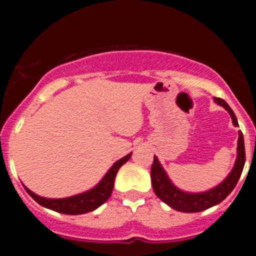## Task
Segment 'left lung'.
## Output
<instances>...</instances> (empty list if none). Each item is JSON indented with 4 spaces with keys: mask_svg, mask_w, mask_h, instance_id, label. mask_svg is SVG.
I'll use <instances>...</instances> for the list:
<instances>
[{
    "mask_svg": "<svg viewBox=\"0 0 256 256\" xmlns=\"http://www.w3.org/2000/svg\"><path fill=\"white\" fill-rule=\"evenodd\" d=\"M214 101L218 105L223 106L230 112L234 126H238L236 115L232 112V108L228 106V104L219 97H214ZM244 165H245V144H244L242 132L240 130L238 142H237V159L234 169L228 174V177L214 188L205 192H198V194H192V192L190 194V192H184L177 188L169 180L168 174L165 173L164 168L156 156H154V162L152 166H151V182H152L155 195L162 202L173 208L174 210L183 212H198L209 209L214 205H218L230 195V192L234 191L240 177H241Z\"/></svg>",
    "mask_w": 256,
    "mask_h": 256,
    "instance_id": "left-lung-1",
    "label": "left lung"
}]
</instances>
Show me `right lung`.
<instances>
[{
	"instance_id": "right-lung-1",
	"label": "right lung",
	"mask_w": 256,
	"mask_h": 256,
	"mask_svg": "<svg viewBox=\"0 0 256 256\" xmlns=\"http://www.w3.org/2000/svg\"><path fill=\"white\" fill-rule=\"evenodd\" d=\"M130 156H132V152L122 158L120 160H118L94 188L83 192V194H79V195H74L65 198H46L36 195L34 192H32L26 187H24V188L32 198L37 201L38 204L47 208V209L55 210V212H62V214H69V216H78V214L90 212L101 206L112 196V188H114L115 176H116L118 170L120 169L122 165L126 164L130 159Z\"/></svg>"
}]
</instances>
